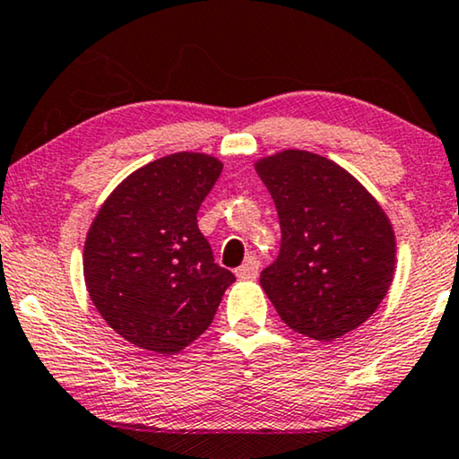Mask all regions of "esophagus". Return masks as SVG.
Here are the masks:
<instances>
[{
    "instance_id": "esophagus-1",
    "label": "esophagus",
    "mask_w": 459,
    "mask_h": 459,
    "mask_svg": "<svg viewBox=\"0 0 459 459\" xmlns=\"http://www.w3.org/2000/svg\"><path fill=\"white\" fill-rule=\"evenodd\" d=\"M257 273H260V262H257L255 257H249L247 262H243L241 266L235 270V274L238 276V279H243V281L255 279Z\"/></svg>"
}]
</instances>
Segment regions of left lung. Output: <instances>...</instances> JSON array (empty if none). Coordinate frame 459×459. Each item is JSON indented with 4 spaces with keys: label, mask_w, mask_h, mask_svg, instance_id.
<instances>
[{
    "label": "left lung",
    "mask_w": 459,
    "mask_h": 459,
    "mask_svg": "<svg viewBox=\"0 0 459 459\" xmlns=\"http://www.w3.org/2000/svg\"><path fill=\"white\" fill-rule=\"evenodd\" d=\"M281 222L279 257L260 285L295 333L347 334L377 312L395 270V232L377 199L339 164L303 150L255 162Z\"/></svg>",
    "instance_id": "8db88e82"
}]
</instances>
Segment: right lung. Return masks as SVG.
<instances>
[{
  "label": "right lung",
  "instance_id": "add662e5",
  "mask_svg": "<svg viewBox=\"0 0 459 459\" xmlns=\"http://www.w3.org/2000/svg\"><path fill=\"white\" fill-rule=\"evenodd\" d=\"M208 153L178 152L126 177L87 232L82 273L101 318L128 343L178 353L208 331L235 281L218 266L197 210L221 177Z\"/></svg>",
  "mask_w": 459,
  "mask_h": 459
}]
</instances>
